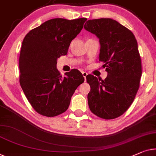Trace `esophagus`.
I'll return each instance as SVG.
<instances>
[{
	"instance_id": "esophagus-1",
	"label": "esophagus",
	"mask_w": 156,
	"mask_h": 156,
	"mask_svg": "<svg viewBox=\"0 0 156 156\" xmlns=\"http://www.w3.org/2000/svg\"><path fill=\"white\" fill-rule=\"evenodd\" d=\"M87 73H86V72H82V75H83V77H84V80L86 81V77H87Z\"/></svg>"
}]
</instances>
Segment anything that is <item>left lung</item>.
<instances>
[{
	"label": "left lung",
	"instance_id": "8db88e82",
	"mask_svg": "<svg viewBox=\"0 0 156 156\" xmlns=\"http://www.w3.org/2000/svg\"><path fill=\"white\" fill-rule=\"evenodd\" d=\"M83 27L99 39V61L108 73L104 80L87 76L89 108L103 119L116 118L129 108L139 87L142 72L136 39L129 29L110 18L89 20Z\"/></svg>",
	"mask_w": 156,
	"mask_h": 156
}]
</instances>
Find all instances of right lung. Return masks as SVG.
Wrapping results in <instances>:
<instances>
[{"instance_id":"1","label":"right lung","mask_w":156,"mask_h":156,"mask_svg":"<svg viewBox=\"0 0 156 156\" xmlns=\"http://www.w3.org/2000/svg\"><path fill=\"white\" fill-rule=\"evenodd\" d=\"M87 20H49L29 31L22 41L20 86L34 109L42 115L55 117L66 111L76 88L84 82L76 69L62 76L56 65L58 58L67 55Z\"/></svg>"}]
</instances>
